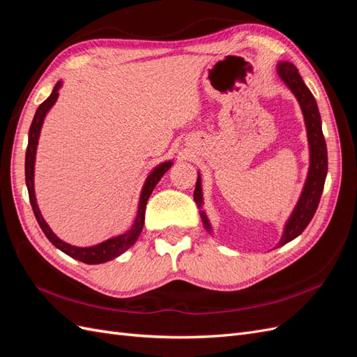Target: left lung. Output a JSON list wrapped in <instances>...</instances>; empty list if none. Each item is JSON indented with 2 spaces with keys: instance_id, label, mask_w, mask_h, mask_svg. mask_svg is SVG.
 <instances>
[{
  "instance_id": "8db88e82",
  "label": "left lung",
  "mask_w": 357,
  "mask_h": 357,
  "mask_svg": "<svg viewBox=\"0 0 357 357\" xmlns=\"http://www.w3.org/2000/svg\"><path fill=\"white\" fill-rule=\"evenodd\" d=\"M278 74L282 80L289 86L290 91L295 93L296 100L301 104L302 113H304L305 119V126H307V134H308V143H310V171L308 177L305 181L304 190H302V195L299 198V202L296 208L291 213L290 219L286 223L284 234L282 240L277 244V247H282L286 243L291 241L299 234H302L308 223L311 222L312 215H314L320 197L323 192V186H325V178L328 172V150H326V142L325 137H323L321 131V121H320V113L317 109V102L314 96L310 92V89L305 86L304 80L299 75L296 67L290 62H282L278 63ZM193 199H195L202 223L205 229L211 232L210 223L207 215L202 211V192H201V178L198 176L195 190H193Z\"/></svg>"
}]
</instances>
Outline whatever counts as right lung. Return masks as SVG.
Masks as SVG:
<instances>
[{"instance_id":"obj_1","label":"right lung","mask_w":357,"mask_h":357,"mask_svg":"<svg viewBox=\"0 0 357 357\" xmlns=\"http://www.w3.org/2000/svg\"><path fill=\"white\" fill-rule=\"evenodd\" d=\"M61 84H62V82H58L55 84V88H53L49 98L38 105V109L34 114V119H32V123L29 128V138H28V147H26V156H25V180H26V188H28V193H29V202H31L32 211H34V214H36V219L40 225L41 231L45 232L47 240L53 245L58 247L59 250H62L66 255L77 259V261H80V262L89 264V265L104 264V262L112 261V259L117 257L119 255H122L125 250H128V248L137 241L138 235H139V232H142L143 225H144L146 204H147L150 193L153 192L160 177L164 176L165 172L171 168L172 162H164V164L158 165L152 172H150V176L147 177V180L144 183L142 197H139L138 214H137V219L134 222V226L129 231H126L123 235L114 236V238H110V240H107L101 244L92 245V247H74V245H70L67 243H63L62 240H59L58 236L50 231V228L45 222V219H43V215L38 210V205L36 201V193H34V162H36V150H37V143H38L43 121H45V116L50 110V107L55 104L58 95H59L58 91L61 88Z\"/></svg>"}]
</instances>
